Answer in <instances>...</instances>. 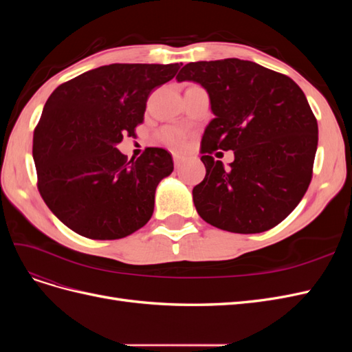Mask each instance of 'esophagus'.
<instances>
[{
	"label": "esophagus",
	"instance_id": "34e87169",
	"mask_svg": "<svg viewBox=\"0 0 352 352\" xmlns=\"http://www.w3.org/2000/svg\"><path fill=\"white\" fill-rule=\"evenodd\" d=\"M173 162H175V167H176V168H180V167H182L185 160H184V157H180V155L175 154V155H173Z\"/></svg>",
	"mask_w": 352,
	"mask_h": 352
}]
</instances>
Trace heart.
Here are the masks:
<instances>
[{
  "instance_id": "obj_1",
  "label": "heart",
  "mask_w": 352,
  "mask_h": 352,
  "mask_svg": "<svg viewBox=\"0 0 352 352\" xmlns=\"http://www.w3.org/2000/svg\"><path fill=\"white\" fill-rule=\"evenodd\" d=\"M160 140H162L164 144H167L168 146H173V148H180L185 142V133L184 131H180L179 127H164L160 132Z\"/></svg>"
}]
</instances>
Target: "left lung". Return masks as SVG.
Returning a JSON list of instances; mask_svg holds the SVG:
<instances>
[{
	"instance_id": "left-lung-1",
	"label": "left lung",
	"mask_w": 352,
	"mask_h": 352,
	"mask_svg": "<svg viewBox=\"0 0 352 352\" xmlns=\"http://www.w3.org/2000/svg\"><path fill=\"white\" fill-rule=\"evenodd\" d=\"M177 82L199 83L214 114L201 141L206 177L192 189L202 220L233 233L265 232L300 204L313 176L318 127L301 88L257 63H188ZM232 149L226 169L210 154Z\"/></svg>"
}]
</instances>
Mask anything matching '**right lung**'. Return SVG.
<instances>
[{
	"instance_id": "obj_1",
	"label": "right lung",
	"mask_w": 352,
	"mask_h": 352,
	"mask_svg": "<svg viewBox=\"0 0 352 352\" xmlns=\"http://www.w3.org/2000/svg\"><path fill=\"white\" fill-rule=\"evenodd\" d=\"M179 65H110L85 72L50 95L34 132L38 189L54 216L89 239H120L145 226L172 154L146 148L127 162L117 150L135 135L153 89Z\"/></svg>"
}]
</instances>
